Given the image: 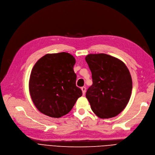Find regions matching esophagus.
<instances>
[{
    "label": "esophagus",
    "mask_w": 155,
    "mask_h": 155,
    "mask_svg": "<svg viewBox=\"0 0 155 155\" xmlns=\"http://www.w3.org/2000/svg\"><path fill=\"white\" fill-rule=\"evenodd\" d=\"M81 89H82V91L83 95H84L85 93H86V87H81Z\"/></svg>",
    "instance_id": "1"
}]
</instances>
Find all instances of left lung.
Masks as SVG:
<instances>
[{
	"label": "left lung",
	"mask_w": 155,
	"mask_h": 155,
	"mask_svg": "<svg viewBox=\"0 0 155 155\" xmlns=\"http://www.w3.org/2000/svg\"><path fill=\"white\" fill-rule=\"evenodd\" d=\"M85 59L92 74L93 84L86 97L93 112L101 118L117 116L131 95L132 78L127 67L121 60L105 53L89 54Z\"/></svg>",
	"instance_id": "8db88e82"
}]
</instances>
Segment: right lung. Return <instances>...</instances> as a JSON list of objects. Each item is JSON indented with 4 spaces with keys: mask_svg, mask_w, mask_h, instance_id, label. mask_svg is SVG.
I'll use <instances>...</instances> for the list:
<instances>
[{
    "mask_svg": "<svg viewBox=\"0 0 155 155\" xmlns=\"http://www.w3.org/2000/svg\"><path fill=\"white\" fill-rule=\"evenodd\" d=\"M76 61L66 52L48 53L34 65L29 92L35 106L44 114L60 118L70 111L82 90L76 86Z\"/></svg>",
    "mask_w": 155,
    "mask_h": 155,
    "instance_id": "right-lung-1",
    "label": "right lung"
}]
</instances>
